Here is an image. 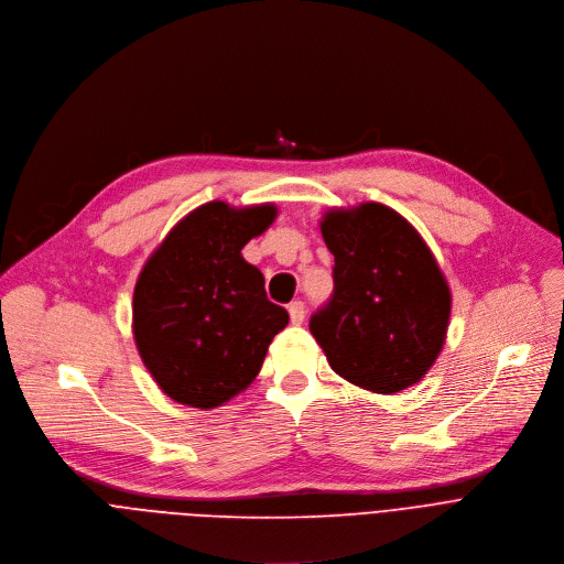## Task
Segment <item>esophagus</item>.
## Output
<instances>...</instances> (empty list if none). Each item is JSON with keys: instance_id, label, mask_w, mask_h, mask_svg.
<instances>
[{"instance_id": "esophagus-1", "label": "esophagus", "mask_w": 564, "mask_h": 564, "mask_svg": "<svg viewBox=\"0 0 564 564\" xmlns=\"http://www.w3.org/2000/svg\"><path fill=\"white\" fill-rule=\"evenodd\" d=\"M289 315H291V322L293 324H302L304 322V315H306V308H304V302L295 300L289 304Z\"/></svg>"}]
</instances>
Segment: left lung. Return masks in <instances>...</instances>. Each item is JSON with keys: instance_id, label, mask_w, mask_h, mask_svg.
Here are the masks:
<instances>
[{"instance_id": "8db88e82", "label": "left lung", "mask_w": 564, "mask_h": 564, "mask_svg": "<svg viewBox=\"0 0 564 564\" xmlns=\"http://www.w3.org/2000/svg\"><path fill=\"white\" fill-rule=\"evenodd\" d=\"M319 231L335 258L333 295L308 328L330 369L373 393L413 387L440 356L452 315L431 249L378 202L324 213Z\"/></svg>"}]
</instances>
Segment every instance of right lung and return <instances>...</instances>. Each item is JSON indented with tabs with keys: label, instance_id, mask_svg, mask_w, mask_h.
<instances>
[{
	"label": "right lung",
	"instance_id": "obj_1",
	"mask_svg": "<svg viewBox=\"0 0 564 564\" xmlns=\"http://www.w3.org/2000/svg\"><path fill=\"white\" fill-rule=\"evenodd\" d=\"M278 215L273 204L208 202L180 219L147 260L133 293L144 367L175 402L213 409L245 391L289 324L264 275L242 258Z\"/></svg>",
	"mask_w": 564,
	"mask_h": 564
}]
</instances>
